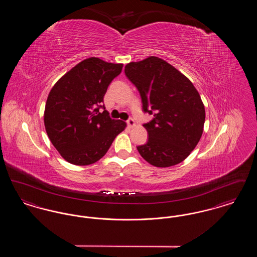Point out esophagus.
I'll list each match as a JSON object with an SVG mask.
<instances>
[{
	"label": "esophagus",
	"instance_id": "esophagus-1",
	"mask_svg": "<svg viewBox=\"0 0 257 257\" xmlns=\"http://www.w3.org/2000/svg\"><path fill=\"white\" fill-rule=\"evenodd\" d=\"M127 125H128L129 127H134L135 125H136L134 119L130 117V118L127 120Z\"/></svg>",
	"mask_w": 257,
	"mask_h": 257
}]
</instances>
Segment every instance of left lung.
Here are the masks:
<instances>
[{"label": "left lung", "instance_id": "left-lung-1", "mask_svg": "<svg viewBox=\"0 0 257 257\" xmlns=\"http://www.w3.org/2000/svg\"><path fill=\"white\" fill-rule=\"evenodd\" d=\"M125 75L140 91L143 110L153 114L144 124L148 141L137 147L150 165L168 168L186 159L198 144L205 109L193 83L158 57L125 65Z\"/></svg>", "mask_w": 257, "mask_h": 257}]
</instances>
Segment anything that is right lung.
<instances>
[{
  "label": "right lung",
  "mask_w": 257,
  "mask_h": 257,
  "mask_svg": "<svg viewBox=\"0 0 257 257\" xmlns=\"http://www.w3.org/2000/svg\"><path fill=\"white\" fill-rule=\"evenodd\" d=\"M122 63L88 58L64 74L52 87L44 110V125L61 157L76 166L91 165L109 150L126 127L111 119L103 98ZM104 110L100 113L98 109Z\"/></svg>",
  "instance_id": "1"
}]
</instances>
